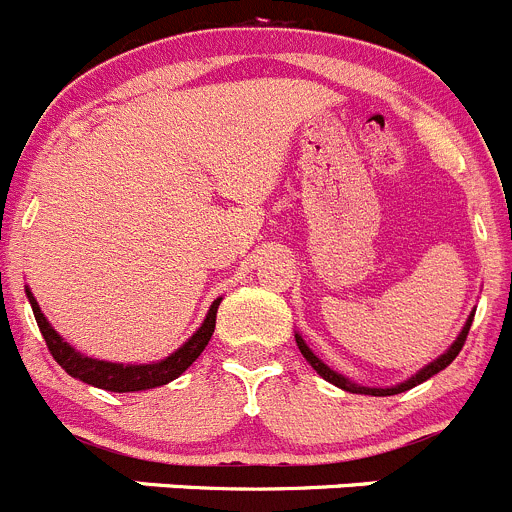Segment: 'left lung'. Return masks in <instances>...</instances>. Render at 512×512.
<instances>
[{"label":"left lung","instance_id":"1","mask_svg":"<svg viewBox=\"0 0 512 512\" xmlns=\"http://www.w3.org/2000/svg\"><path fill=\"white\" fill-rule=\"evenodd\" d=\"M474 311H477V308H472V313H469L467 321H464L462 331H459L457 339H454V342H451V347L446 349L444 354H439V357H436L434 362H428L426 367H421V370H418L416 375H411V377H408V380L398 382V385H390V388H367V385H357V382H352V380H349V377H344L342 372L331 370V367L326 365L324 359H319V354H313V352H311V347H308L306 339H303V336L298 334V331H296V344H298V349H301L303 357H306L308 365H311L313 370L319 372V375L324 377L326 382H331V385H336V388L347 390V393H357V395H377V398H382V395H398V393H405V390L416 388V385H421V382H426L428 377H434L436 372H441V370H444V367H449L451 362H454V357H457V354L462 352L464 339H467L469 326H472Z\"/></svg>","mask_w":512,"mask_h":512}]
</instances>
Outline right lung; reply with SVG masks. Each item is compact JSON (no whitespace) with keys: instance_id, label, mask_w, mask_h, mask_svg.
I'll list each match as a JSON object with an SVG mask.
<instances>
[{"instance_id":"1","label":"right lung","mask_w":512,"mask_h":512,"mask_svg":"<svg viewBox=\"0 0 512 512\" xmlns=\"http://www.w3.org/2000/svg\"><path fill=\"white\" fill-rule=\"evenodd\" d=\"M25 296L27 301H30L35 321H38L40 326V334H43L45 344H48L55 362H58L68 375L76 377V380L86 382V385H94V388L109 390V393H137V390L160 388V385H168V382H173L176 377H181L183 372L201 357V352H204L206 344H209L216 326V308L222 303V298H216V301L211 303L209 313H206L204 324L193 331L186 342L165 359L150 362V365H122V362H107V359L86 357V354H81L78 349H73L71 344L50 326V321L45 319V313L40 311L38 301H35V296H32V290L27 288V285Z\"/></svg>"}]
</instances>
